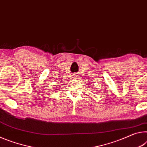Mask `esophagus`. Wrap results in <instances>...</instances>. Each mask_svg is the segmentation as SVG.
<instances>
[{
  "instance_id": "esophagus-1",
  "label": "esophagus",
  "mask_w": 147,
  "mask_h": 147,
  "mask_svg": "<svg viewBox=\"0 0 147 147\" xmlns=\"http://www.w3.org/2000/svg\"><path fill=\"white\" fill-rule=\"evenodd\" d=\"M72 76H73V78H74V79H76L77 78H78V76H77L76 74H74Z\"/></svg>"
}]
</instances>
